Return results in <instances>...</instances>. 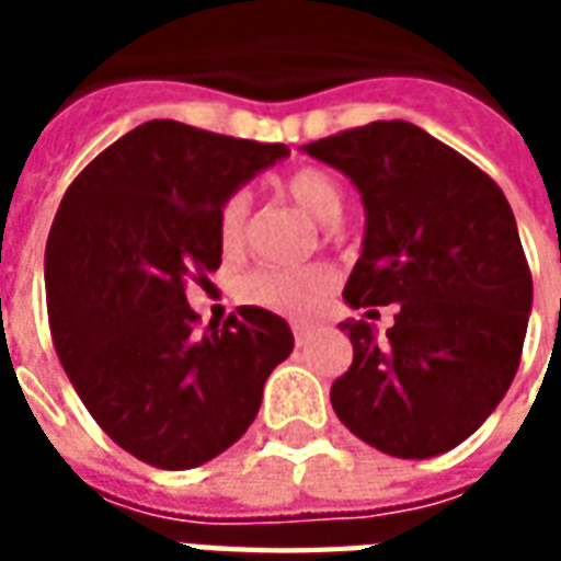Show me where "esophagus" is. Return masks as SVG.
<instances>
[{"label": "esophagus", "mask_w": 561, "mask_h": 561, "mask_svg": "<svg viewBox=\"0 0 561 561\" xmlns=\"http://www.w3.org/2000/svg\"><path fill=\"white\" fill-rule=\"evenodd\" d=\"M306 336H309V328H300V324H297V328H294V340H297V345H300Z\"/></svg>", "instance_id": "34e87169"}]
</instances>
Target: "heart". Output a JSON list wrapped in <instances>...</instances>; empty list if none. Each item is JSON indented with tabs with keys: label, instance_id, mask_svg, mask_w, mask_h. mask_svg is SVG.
<instances>
[{
	"label": "heart",
	"instance_id": "heart-1",
	"mask_svg": "<svg viewBox=\"0 0 561 561\" xmlns=\"http://www.w3.org/2000/svg\"><path fill=\"white\" fill-rule=\"evenodd\" d=\"M285 192L297 207L306 209L321 225H333L342 216L345 192H342L340 180L333 173L304 168V171L291 173L285 180ZM245 209H249V201H245L243 192H237L225 201L219 213V237L225 249H237L243 243ZM330 288H333V273L328 267H261L245 276L240 294H243V300L264 306L270 312H279V316L288 318H309L316 316L321 304L328 300Z\"/></svg>",
	"mask_w": 561,
	"mask_h": 561
}]
</instances>
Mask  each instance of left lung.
<instances>
[{
	"mask_svg": "<svg viewBox=\"0 0 561 561\" xmlns=\"http://www.w3.org/2000/svg\"><path fill=\"white\" fill-rule=\"evenodd\" d=\"M360 192L364 245L345 282L352 309L400 306L393 328L345 318L354 360L333 412L400 459L438 457L481 426L514 381L531 276L502 188L469 159L390 119L306 144Z\"/></svg>",
	"mask_w": 561,
	"mask_h": 561,
	"instance_id": "left-lung-1",
	"label": "left lung"
}]
</instances>
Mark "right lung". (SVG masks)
Instances as JSON below:
<instances>
[{
	"instance_id": "right-lung-1",
	"label": "right lung",
	"mask_w": 561,
	"mask_h": 561,
	"mask_svg": "<svg viewBox=\"0 0 561 561\" xmlns=\"http://www.w3.org/2000/svg\"><path fill=\"white\" fill-rule=\"evenodd\" d=\"M285 156L282 144L149 119L92 159L59 204L44 252L59 364L104 433L156 469L228 450L294 352L285 318L261 306L197 336L183 291L221 264L225 201Z\"/></svg>"
}]
</instances>
